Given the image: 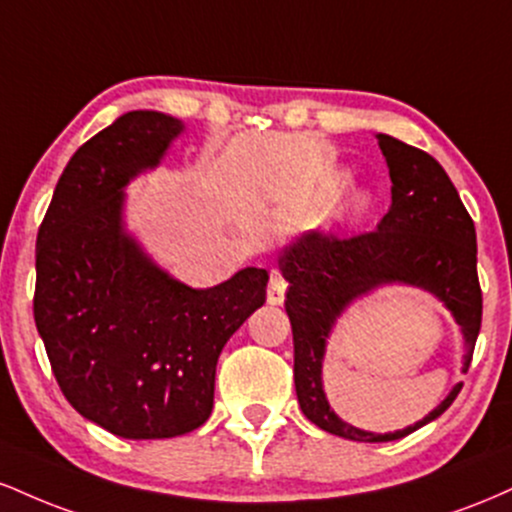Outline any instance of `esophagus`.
I'll return each mask as SVG.
<instances>
[{"instance_id":"obj_1","label":"esophagus","mask_w":512,"mask_h":512,"mask_svg":"<svg viewBox=\"0 0 512 512\" xmlns=\"http://www.w3.org/2000/svg\"><path fill=\"white\" fill-rule=\"evenodd\" d=\"M286 279L281 274H272V279H269V286H267V303L269 305H281L284 303V296H286Z\"/></svg>"}]
</instances>
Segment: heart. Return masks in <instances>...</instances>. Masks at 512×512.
I'll use <instances>...</instances> for the list:
<instances>
[{"label":"heart","mask_w":512,"mask_h":512,"mask_svg":"<svg viewBox=\"0 0 512 512\" xmlns=\"http://www.w3.org/2000/svg\"><path fill=\"white\" fill-rule=\"evenodd\" d=\"M351 209L354 211H363L368 207V197L363 195V192H354V195H351Z\"/></svg>","instance_id":"obj_1"}]
</instances>
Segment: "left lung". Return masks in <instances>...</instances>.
I'll return each instance as SVG.
<instances>
[{"instance_id":"left-lung-1","label":"left lung","mask_w":512,"mask_h":512,"mask_svg":"<svg viewBox=\"0 0 512 512\" xmlns=\"http://www.w3.org/2000/svg\"><path fill=\"white\" fill-rule=\"evenodd\" d=\"M392 180V204L370 233L339 238L308 231L279 257L286 313L293 332V380L303 414L334 433L361 443H387L438 419L460 395L462 383L414 426L395 433H370L346 424L330 409L322 390V358L337 317L356 298L385 284H409L445 303L464 334V373L481 330V286L477 276V231L448 173L433 156L378 134Z\"/></svg>"}]
</instances>
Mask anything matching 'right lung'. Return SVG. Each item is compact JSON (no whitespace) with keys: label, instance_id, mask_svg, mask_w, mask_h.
I'll list each match as a JSON object with an SVG mask.
<instances>
[{"label":"right lung","instance_id":"obj_1","mask_svg":"<svg viewBox=\"0 0 512 512\" xmlns=\"http://www.w3.org/2000/svg\"><path fill=\"white\" fill-rule=\"evenodd\" d=\"M180 132L154 110L117 117L79 146L38 228L33 317L52 373L84 419L120 438L202 426L221 349L267 301L264 269L190 289L122 228L125 185L156 168Z\"/></svg>","mask_w":512,"mask_h":512}]
</instances>
